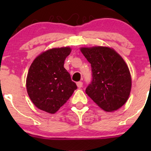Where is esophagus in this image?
<instances>
[{
	"instance_id": "1",
	"label": "esophagus",
	"mask_w": 151,
	"mask_h": 151,
	"mask_svg": "<svg viewBox=\"0 0 151 151\" xmlns=\"http://www.w3.org/2000/svg\"><path fill=\"white\" fill-rule=\"evenodd\" d=\"M77 86H78V88L82 87V86H83L82 81H77Z\"/></svg>"
}]
</instances>
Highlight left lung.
<instances>
[{
    "label": "left lung",
    "mask_w": 151,
    "mask_h": 151,
    "mask_svg": "<svg viewBox=\"0 0 151 151\" xmlns=\"http://www.w3.org/2000/svg\"><path fill=\"white\" fill-rule=\"evenodd\" d=\"M81 53L91 64L92 80L86 93L105 111L120 109L127 101L131 77L120 55L108 47H81Z\"/></svg>",
    "instance_id": "8db88e82"
}]
</instances>
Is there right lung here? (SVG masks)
Instances as JSON below:
<instances>
[{
  "mask_svg": "<svg viewBox=\"0 0 151 151\" xmlns=\"http://www.w3.org/2000/svg\"><path fill=\"white\" fill-rule=\"evenodd\" d=\"M71 52L69 47L47 50L34 60L26 79V88L37 108L55 114L67 102L77 86L64 67Z\"/></svg>",
  "mask_w": 151,
  "mask_h": 151,
  "instance_id": "1",
  "label": "right lung"
}]
</instances>
